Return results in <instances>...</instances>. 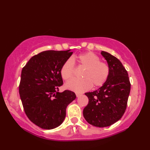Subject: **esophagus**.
Listing matches in <instances>:
<instances>
[{"mask_svg": "<svg viewBox=\"0 0 150 150\" xmlns=\"http://www.w3.org/2000/svg\"><path fill=\"white\" fill-rule=\"evenodd\" d=\"M81 95V93H76V96H77V97H80Z\"/></svg>", "mask_w": 150, "mask_h": 150, "instance_id": "34e87169", "label": "esophagus"}]
</instances>
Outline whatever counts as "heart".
Listing matches in <instances>:
<instances>
[{"label": "heart", "instance_id": "b5f03b06", "mask_svg": "<svg viewBox=\"0 0 150 150\" xmlns=\"http://www.w3.org/2000/svg\"><path fill=\"white\" fill-rule=\"evenodd\" d=\"M78 62L82 67L86 68L82 73L84 79H74L66 84V88L77 93H83L90 90L91 87L103 86L110 74L109 67L97 55L92 52L81 54L77 57ZM75 62L72 58H69L64 62L60 68V75L65 81L71 79L73 76Z\"/></svg>", "mask_w": 150, "mask_h": 150}]
</instances>
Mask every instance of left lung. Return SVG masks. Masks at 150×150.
Returning a JSON list of instances; mask_svg holds the SVG:
<instances>
[{"mask_svg": "<svg viewBox=\"0 0 150 150\" xmlns=\"http://www.w3.org/2000/svg\"><path fill=\"white\" fill-rule=\"evenodd\" d=\"M100 53L107 61L110 74L100 88L85 93L89 102L83 110V116L89 124L104 128L112 125L122 117L131 84L128 72L120 60L104 51Z\"/></svg>", "mask_w": 150, "mask_h": 150, "instance_id": "obj_1", "label": "left lung"}]
</instances>
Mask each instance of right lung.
Wrapping results in <instances>:
<instances>
[{
  "mask_svg": "<svg viewBox=\"0 0 150 150\" xmlns=\"http://www.w3.org/2000/svg\"><path fill=\"white\" fill-rule=\"evenodd\" d=\"M71 50L44 51L22 68L19 94L25 113L40 128L52 129L61 124L68 104L75 99L71 91L59 92L63 84L60 68L72 55Z\"/></svg>",
  "mask_w": 150,
  "mask_h": 150,
  "instance_id": "right-lung-1",
  "label": "right lung"
}]
</instances>
